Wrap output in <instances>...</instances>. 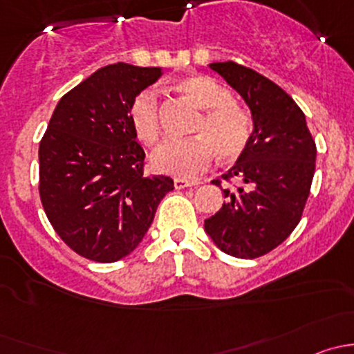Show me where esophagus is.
Returning a JSON list of instances; mask_svg holds the SVG:
<instances>
[{
	"label": "esophagus",
	"instance_id": "esophagus-1",
	"mask_svg": "<svg viewBox=\"0 0 354 354\" xmlns=\"http://www.w3.org/2000/svg\"><path fill=\"white\" fill-rule=\"evenodd\" d=\"M195 185H200L198 180L192 181V180H183V178H176L174 180V188L181 190V188H187V187H195Z\"/></svg>",
	"mask_w": 354,
	"mask_h": 354
}]
</instances>
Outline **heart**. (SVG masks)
Instances as JSON below:
<instances>
[{
    "label": "heart",
    "mask_w": 354,
    "mask_h": 354,
    "mask_svg": "<svg viewBox=\"0 0 354 354\" xmlns=\"http://www.w3.org/2000/svg\"><path fill=\"white\" fill-rule=\"evenodd\" d=\"M178 91L203 109L194 128L197 135L188 140H171L160 145L152 154V167L157 173L194 178L212 162L216 154L223 159H236L250 142L252 118L233 101L231 92L207 75L181 78ZM128 113L138 140L156 147L162 137L156 91L144 88L138 92Z\"/></svg>",
    "instance_id": "heart-1"
}]
</instances>
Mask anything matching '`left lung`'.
<instances>
[{"label": "left lung", "mask_w": 354, "mask_h": 354, "mask_svg": "<svg viewBox=\"0 0 354 354\" xmlns=\"http://www.w3.org/2000/svg\"><path fill=\"white\" fill-rule=\"evenodd\" d=\"M250 108L253 131L236 164L223 174L219 212L205 219L217 248L236 259H257L279 246L301 219L315 173L317 147L303 111L274 82L234 62L210 63ZM221 187V181H214Z\"/></svg>", "instance_id": "obj_1"}]
</instances>
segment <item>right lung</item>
<instances>
[{
    "label": "right lung",
    "mask_w": 354,
    "mask_h": 354,
    "mask_svg": "<svg viewBox=\"0 0 354 354\" xmlns=\"http://www.w3.org/2000/svg\"><path fill=\"white\" fill-rule=\"evenodd\" d=\"M159 66L116 63L59 99L39 144V194L49 223L78 255L102 263L130 255L174 183L145 176L144 149L130 123L138 92Z\"/></svg>",
    "instance_id": "obj_1"
}]
</instances>
